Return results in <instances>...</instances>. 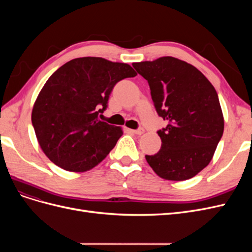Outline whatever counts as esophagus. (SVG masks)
I'll use <instances>...</instances> for the list:
<instances>
[{
	"mask_svg": "<svg viewBox=\"0 0 252 252\" xmlns=\"http://www.w3.org/2000/svg\"><path fill=\"white\" fill-rule=\"evenodd\" d=\"M133 133H135V134H139V135H141V134H143L144 133V129L143 128H139V129H136V130H131Z\"/></svg>",
	"mask_w": 252,
	"mask_h": 252,
	"instance_id": "34e87169",
	"label": "esophagus"
}]
</instances>
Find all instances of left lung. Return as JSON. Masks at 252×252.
Listing matches in <instances>:
<instances>
[{
  "label": "left lung",
  "mask_w": 252,
  "mask_h": 252,
  "mask_svg": "<svg viewBox=\"0 0 252 252\" xmlns=\"http://www.w3.org/2000/svg\"><path fill=\"white\" fill-rule=\"evenodd\" d=\"M132 66L147 80L156 110L167 121L158 131L161 149L145 156L147 163L165 180L193 178L210 163L224 131L215 87L194 66L173 57Z\"/></svg>",
  "instance_id": "8db88e82"
}]
</instances>
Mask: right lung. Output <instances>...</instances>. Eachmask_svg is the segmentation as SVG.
I'll use <instances>...</instances> for the list:
<instances>
[{
    "mask_svg": "<svg viewBox=\"0 0 252 252\" xmlns=\"http://www.w3.org/2000/svg\"><path fill=\"white\" fill-rule=\"evenodd\" d=\"M135 75L130 65L95 57L73 59L51 74L34 102L32 121L52 163L84 172L107 157L123 130L97 116L107 108L114 85Z\"/></svg>",
    "mask_w": 252,
    "mask_h": 252,
    "instance_id": "add662e5",
    "label": "right lung"
}]
</instances>
